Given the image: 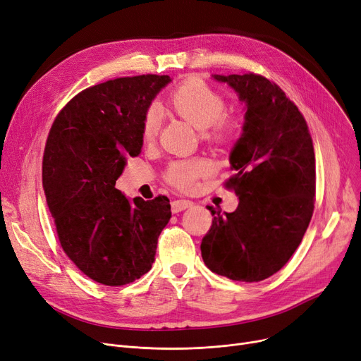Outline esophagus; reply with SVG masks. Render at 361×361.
Listing matches in <instances>:
<instances>
[{
    "label": "esophagus",
    "instance_id": "1",
    "mask_svg": "<svg viewBox=\"0 0 361 361\" xmlns=\"http://www.w3.org/2000/svg\"><path fill=\"white\" fill-rule=\"evenodd\" d=\"M190 207H192V201H190V200H175L173 202H171V212L173 213L183 212Z\"/></svg>",
    "mask_w": 361,
    "mask_h": 361
}]
</instances>
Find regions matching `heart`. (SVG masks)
<instances>
[{
  "instance_id": "obj_1",
  "label": "heart",
  "mask_w": 361,
  "mask_h": 361,
  "mask_svg": "<svg viewBox=\"0 0 361 361\" xmlns=\"http://www.w3.org/2000/svg\"><path fill=\"white\" fill-rule=\"evenodd\" d=\"M170 104L175 111L198 130H205L207 138L225 142L233 133V123L220 117L225 111V101L209 85L198 79H190L173 91ZM161 126V114L156 106L147 109L142 118V138L152 141ZM210 171V163L204 159L171 161L166 170L169 183L179 190H191L197 179Z\"/></svg>"
}]
</instances>
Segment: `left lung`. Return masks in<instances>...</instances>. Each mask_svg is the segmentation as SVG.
Listing matches in <instances>:
<instances>
[{
	"label": "left lung",
	"mask_w": 361,
	"mask_h": 361,
	"mask_svg": "<svg viewBox=\"0 0 361 361\" xmlns=\"http://www.w3.org/2000/svg\"><path fill=\"white\" fill-rule=\"evenodd\" d=\"M212 78L236 92L245 114L229 154L235 175L228 185L238 209L217 212L201 255L220 276L259 282L286 264L313 216V141L302 114L276 83L252 73Z\"/></svg>",
	"instance_id": "obj_1"
}]
</instances>
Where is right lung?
I'll list each match as a JSON object with an SVG mask.
<instances>
[{
	"label": "right lung",
	"mask_w": 361,
	"mask_h": 361,
	"mask_svg": "<svg viewBox=\"0 0 361 361\" xmlns=\"http://www.w3.org/2000/svg\"><path fill=\"white\" fill-rule=\"evenodd\" d=\"M170 76L118 78L78 94L51 126L42 161L47 205L60 244L95 282L140 279L171 217L164 195L129 200L114 188L126 159L141 152L142 118Z\"/></svg>",
	"instance_id": "add662e5"
}]
</instances>
